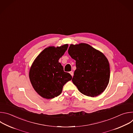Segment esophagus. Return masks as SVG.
I'll list each match as a JSON object with an SVG mask.
<instances>
[{
  "mask_svg": "<svg viewBox=\"0 0 133 133\" xmlns=\"http://www.w3.org/2000/svg\"><path fill=\"white\" fill-rule=\"evenodd\" d=\"M69 74L71 75V76L72 77L73 76V75H74V73H73V71H69Z\"/></svg>",
  "mask_w": 133,
  "mask_h": 133,
  "instance_id": "34e87169",
  "label": "esophagus"
}]
</instances>
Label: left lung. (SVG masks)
I'll return each mask as SVG.
<instances>
[{
	"mask_svg": "<svg viewBox=\"0 0 133 133\" xmlns=\"http://www.w3.org/2000/svg\"><path fill=\"white\" fill-rule=\"evenodd\" d=\"M68 52L76 61L73 84L86 96L94 97L101 94L110 78L109 64L106 57L85 43L70 44Z\"/></svg>",
	"mask_w": 133,
	"mask_h": 133,
	"instance_id": "8db88e82",
	"label": "left lung"
}]
</instances>
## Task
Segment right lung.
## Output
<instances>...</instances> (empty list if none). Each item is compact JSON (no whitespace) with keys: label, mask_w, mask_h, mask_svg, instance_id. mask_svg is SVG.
I'll use <instances>...</instances> for the list:
<instances>
[{"label":"right lung","mask_w":133,"mask_h":133,"mask_svg":"<svg viewBox=\"0 0 133 133\" xmlns=\"http://www.w3.org/2000/svg\"><path fill=\"white\" fill-rule=\"evenodd\" d=\"M68 47V44H65L46 48L37 56L30 67V83L37 94L44 98L51 99L59 95L64 85L72 79L59 62Z\"/></svg>","instance_id":"add662e5"}]
</instances>
